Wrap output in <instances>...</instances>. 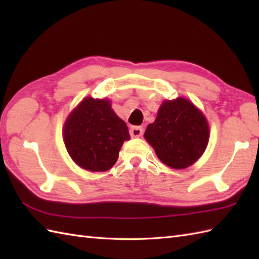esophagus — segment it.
<instances>
[{
	"label": "esophagus",
	"instance_id": "1",
	"mask_svg": "<svg viewBox=\"0 0 259 259\" xmlns=\"http://www.w3.org/2000/svg\"><path fill=\"white\" fill-rule=\"evenodd\" d=\"M144 134V128L142 126H131L130 135L133 138H139Z\"/></svg>",
	"mask_w": 259,
	"mask_h": 259
}]
</instances>
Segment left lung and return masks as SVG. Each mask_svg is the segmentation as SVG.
Masks as SVG:
<instances>
[{"instance_id":"8db88e82","label":"left lung","mask_w":259,"mask_h":259,"mask_svg":"<svg viewBox=\"0 0 259 259\" xmlns=\"http://www.w3.org/2000/svg\"><path fill=\"white\" fill-rule=\"evenodd\" d=\"M145 138L157 157L174 169H185L205 151L209 126L205 115L184 98L166 100L155 122L147 126Z\"/></svg>"}]
</instances>
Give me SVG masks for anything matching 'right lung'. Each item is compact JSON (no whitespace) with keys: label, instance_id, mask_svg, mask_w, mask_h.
Instances as JSON below:
<instances>
[{"label":"right lung","instance_id":"right-lung-1","mask_svg":"<svg viewBox=\"0 0 259 259\" xmlns=\"http://www.w3.org/2000/svg\"><path fill=\"white\" fill-rule=\"evenodd\" d=\"M64 144L73 161L90 171H106L118 160L128 126L109 100L85 98L65 121Z\"/></svg>","mask_w":259,"mask_h":259}]
</instances>
